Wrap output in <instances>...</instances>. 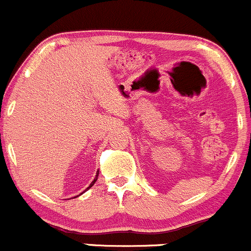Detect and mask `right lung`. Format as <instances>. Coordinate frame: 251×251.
<instances>
[{
  "instance_id": "1",
  "label": "right lung",
  "mask_w": 251,
  "mask_h": 251,
  "mask_svg": "<svg viewBox=\"0 0 251 251\" xmlns=\"http://www.w3.org/2000/svg\"><path fill=\"white\" fill-rule=\"evenodd\" d=\"M98 176H99V173H97V175H95V179H94V180H93V181H92V183H90V185H89V187H88V188H90V187H92V186H93V185H94V183H95V181H97V180H98ZM88 188H87V190H88Z\"/></svg>"
}]
</instances>
